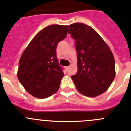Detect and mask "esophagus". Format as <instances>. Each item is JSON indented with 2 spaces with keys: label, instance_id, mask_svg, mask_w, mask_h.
<instances>
[{
  "label": "esophagus",
  "instance_id": "34e87169",
  "mask_svg": "<svg viewBox=\"0 0 131 131\" xmlns=\"http://www.w3.org/2000/svg\"><path fill=\"white\" fill-rule=\"evenodd\" d=\"M69 69V66H67V67H66V69L67 71H68V69Z\"/></svg>",
  "mask_w": 131,
  "mask_h": 131
}]
</instances>
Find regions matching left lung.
Instances as JSON below:
<instances>
[{
	"mask_svg": "<svg viewBox=\"0 0 131 131\" xmlns=\"http://www.w3.org/2000/svg\"><path fill=\"white\" fill-rule=\"evenodd\" d=\"M75 39L78 70L71 76L77 91L88 97L106 92L115 78V60L111 50L96 31L81 23L69 25Z\"/></svg>",
	"mask_w": 131,
	"mask_h": 131,
	"instance_id": "left-lung-1",
	"label": "left lung"
}]
</instances>
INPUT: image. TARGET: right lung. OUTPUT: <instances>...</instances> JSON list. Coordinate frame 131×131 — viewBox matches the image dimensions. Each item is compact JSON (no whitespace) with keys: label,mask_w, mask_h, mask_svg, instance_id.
Wrapping results in <instances>:
<instances>
[{"label":"right lung","mask_w":131,"mask_h":131,"mask_svg":"<svg viewBox=\"0 0 131 131\" xmlns=\"http://www.w3.org/2000/svg\"><path fill=\"white\" fill-rule=\"evenodd\" d=\"M68 25L47 26L35 36L19 61L18 78L27 92L46 98L58 91L63 76L58 63L56 48L66 38Z\"/></svg>","instance_id":"right-lung-1"}]
</instances>
